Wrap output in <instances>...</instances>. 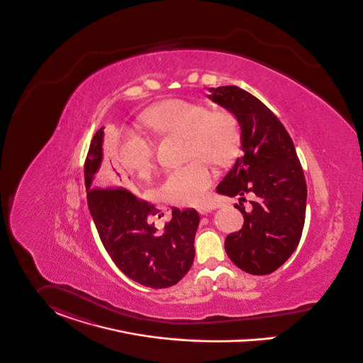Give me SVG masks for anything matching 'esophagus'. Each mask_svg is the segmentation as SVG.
I'll list each match as a JSON object with an SVG mask.
<instances>
[{"label": "esophagus", "mask_w": 363, "mask_h": 363, "mask_svg": "<svg viewBox=\"0 0 363 363\" xmlns=\"http://www.w3.org/2000/svg\"><path fill=\"white\" fill-rule=\"evenodd\" d=\"M209 212H212V208H211V206H199V208H198V213H199V215H208Z\"/></svg>", "instance_id": "obj_1"}]
</instances>
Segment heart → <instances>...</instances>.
Here are the masks:
<instances>
[{"label": "heart", "mask_w": 363, "mask_h": 363, "mask_svg": "<svg viewBox=\"0 0 363 363\" xmlns=\"http://www.w3.org/2000/svg\"><path fill=\"white\" fill-rule=\"evenodd\" d=\"M143 122L155 133L184 136L187 158H196L170 170L162 180L160 195L172 205L201 203L215 179L205 160L216 167H227L241 151V123L228 110L211 111L203 103L169 99L148 108ZM117 158L126 172L145 177L154 168L155 147L150 138L129 130L120 138Z\"/></svg>", "instance_id": "1"}]
</instances>
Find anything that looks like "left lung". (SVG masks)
<instances>
[{
  "instance_id": "left-lung-1",
  "label": "left lung",
  "mask_w": 363,
  "mask_h": 363,
  "mask_svg": "<svg viewBox=\"0 0 363 363\" xmlns=\"http://www.w3.org/2000/svg\"><path fill=\"white\" fill-rule=\"evenodd\" d=\"M208 91L212 101L235 114L242 129V155L216 187L221 195L240 196L235 208L243 215L241 230L225 238V252L249 274H271L296 250L304 227L307 184L296 148L259 99L238 86ZM245 193L255 196L250 213L241 203Z\"/></svg>"
}]
</instances>
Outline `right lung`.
<instances>
[{
    "mask_svg": "<svg viewBox=\"0 0 363 363\" xmlns=\"http://www.w3.org/2000/svg\"><path fill=\"white\" fill-rule=\"evenodd\" d=\"M104 126L95 133L85 161L88 208L111 260L132 281L152 289L176 285L193 266L199 215L173 208L164 231L150 218L158 211L123 187L97 189L103 162ZM120 176V174H118Z\"/></svg>",
    "mask_w": 363,
    "mask_h": 363,
    "instance_id": "add662e5",
    "label": "right lung"
}]
</instances>
